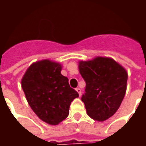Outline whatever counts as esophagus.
Segmentation results:
<instances>
[{
	"label": "esophagus",
	"mask_w": 146,
	"mask_h": 146,
	"mask_svg": "<svg viewBox=\"0 0 146 146\" xmlns=\"http://www.w3.org/2000/svg\"><path fill=\"white\" fill-rule=\"evenodd\" d=\"M76 90V92L79 93V95L80 96V95H81V89H80V88H77Z\"/></svg>",
	"instance_id": "34e87169"
}]
</instances>
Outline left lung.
Segmentation results:
<instances>
[{
  "instance_id": "obj_1",
  "label": "left lung",
  "mask_w": 146,
  "mask_h": 146,
  "mask_svg": "<svg viewBox=\"0 0 146 146\" xmlns=\"http://www.w3.org/2000/svg\"><path fill=\"white\" fill-rule=\"evenodd\" d=\"M79 70L86 82L81 100L88 115L99 122L108 119L119 108L125 96L127 70L107 57L80 61Z\"/></svg>"
}]
</instances>
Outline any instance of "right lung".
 Here are the masks:
<instances>
[{
	"label": "right lung",
	"instance_id": "right-lung-1",
	"mask_svg": "<svg viewBox=\"0 0 146 146\" xmlns=\"http://www.w3.org/2000/svg\"><path fill=\"white\" fill-rule=\"evenodd\" d=\"M62 65L49 59L37 61L26 70L21 85L35 114L50 125H58L69 115L71 102L79 97L67 77L61 74Z\"/></svg>",
	"mask_w": 146,
	"mask_h": 146
}]
</instances>
